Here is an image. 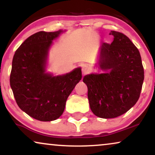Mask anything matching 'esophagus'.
Wrapping results in <instances>:
<instances>
[{"label":"esophagus","instance_id":"1","mask_svg":"<svg viewBox=\"0 0 155 155\" xmlns=\"http://www.w3.org/2000/svg\"><path fill=\"white\" fill-rule=\"evenodd\" d=\"M90 71H91V68H90V66H88V65H84L82 66V75H83L89 74L90 73Z\"/></svg>","mask_w":155,"mask_h":155}]
</instances>
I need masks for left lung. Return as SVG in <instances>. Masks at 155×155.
<instances>
[{"mask_svg":"<svg viewBox=\"0 0 155 155\" xmlns=\"http://www.w3.org/2000/svg\"><path fill=\"white\" fill-rule=\"evenodd\" d=\"M111 44L100 46L99 68L103 73L84 75L90 109L102 118L118 117L130 109L138 100L144 80L140 52L124 34L111 31Z\"/></svg>","mask_w":155,"mask_h":155,"instance_id":"8db88e82","label":"left lung"}]
</instances>
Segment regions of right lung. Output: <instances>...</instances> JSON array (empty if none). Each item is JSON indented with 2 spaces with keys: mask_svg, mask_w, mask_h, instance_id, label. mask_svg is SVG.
<instances>
[{
  "mask_svg": "<svg viewBox=\"0 0 155 155\" xmlns=\"http://www.w3.org/2000/svg\"><path fill=\"white\" fill-rule=\"evenodd\" d=\"M65 31L34 34L12 59L10 83L16 102L21 110L41 121H51L62 115L68 97L82 79L80 67L60 75L46 72L53 41Z\"/></svg>",
  "mask_w": 155,
  "mask_h": 155,
  "instance_id": "obj_1",
  "label": "right lung"
}]
</instances>
